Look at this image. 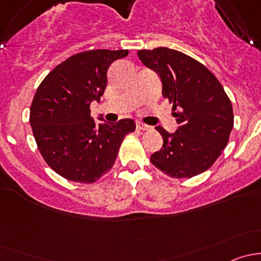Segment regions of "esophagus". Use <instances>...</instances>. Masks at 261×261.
Masks as SVG:
<instances>
[{
    "instance_id": "1",
    "label": "esophagus",
    "mask_w": 261,
    "mask_h": 261,
    "mask_svg": "<svg viewBox=\"0 0 261 261\" xmlns=\"http://www.w3.org/2000/svg\"><path fill=\"white\" fill-rule=\"evenodd\" d=\"M136 128H138V130H141V131H146V130H150V126L145 125V123H143V122H138L136 123Z\"/></svg>"
}]
</instances>
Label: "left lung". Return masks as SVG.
I'll return each mask as SVG.
<instances>
[{"instance_id": "obj_1", "label": "left lung", "mask_w": 261, "mask_h": 261, "mask_svg": "<svg viewBox=\"0 0 261 261\" xmlns=\"http://www.w3.org/2000/svg\"><path fill=\"white\" fill-rule=\"evenodd\" d=\"M139 58L159 74L163 96L173 103L178 128L158 126L163 146L150 162L172 178H192L211 168L233 127L230 98L217 78L196 59L169 48L139 50Z\"/></svg>"}]
</instances>
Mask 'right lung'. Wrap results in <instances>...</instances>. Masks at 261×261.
Listing matches in <instances>:
<instances>
[{"label": "right lung", "mask_w": 261, "mask_h": 261, "mask_svg": "<svg viewBox=\"0 0 261 261\" xmlns=\"http://www.w3.org/2000/svg\"><path fill=\"white\" fill-rule=\"evenodd\" d=\"M128 50H88L68 58L44 78L30 107V125L46 164L63 178L93 183L114 165L135 121L93 120L91 103L107 86V70Z\"/></svg>", "instance_id": "add662e5"}]
</instances>
